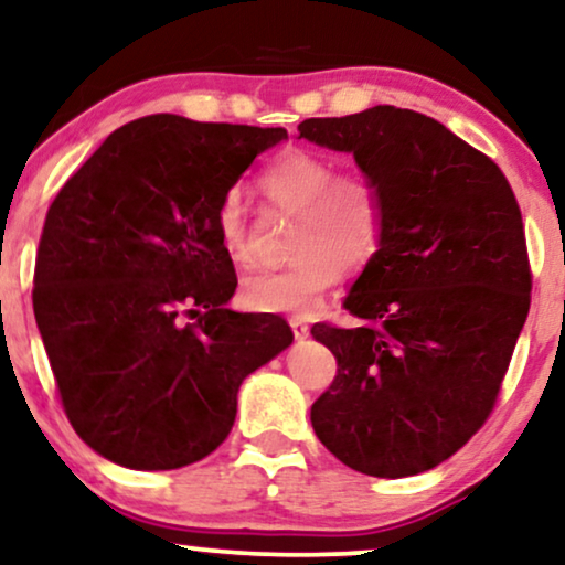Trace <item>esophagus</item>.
I'll return each mask as SVG.
<instances>
[{
	"label": "esophagus",
	"mask_w": 565,
	"mask_h": 565,
	"mask_svg": "<svg viewBox=\"0 0 565 565\" xmlns=\"http://www.w3.org/2000/svg\"><path fill=\"white\" fill-rule=\"evenodd\" d=\"M290 329L296 334V340H306L309 337V324L303 319H290Z\"/></svg>",
	"instance_id": "obj_1"
}]
</instances>
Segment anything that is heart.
I'll list each match as a JSON object with an SVG mask.
<instances>
[{
    "mask_svg": "<svg viewBox=\"0 0 565 565\" xmlns=\"http://www.w3.org/2000/svg\"><path fill=\"white\" fill-rule=\"evenodd\" d=\"M262 192L277 210L298 217L290 252L296 259L277 273L246 277L241 298L248 309L309 317L342 269L371 265L384 241V204L365 173H337L332 160L311 150H285L259 175ZM217 238L233 262H248L246 202L231 189L215 212Z\"/></svg>",
    "mask_w": 565,
    "mask_h": 565,
    "instance_id": "obj_1",
    "label": "heart"
}]
</instances>
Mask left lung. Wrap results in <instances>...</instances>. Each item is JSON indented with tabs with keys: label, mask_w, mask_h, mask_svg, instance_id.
I'll return each mask as SVG.
<instances>
[{
	"label": "left lung",
	"mask_w": 565,
	"mask_h": 565,
	"mask_svg": "<svg viewBox=\"0 0 565 565\" xmlns=\"http://www.w3.org/2000/svg\"><path fill=\"white\" fill-rule=\"evenodd\" d=\"M298 137L350 152L384 204L379 254L345 296L361 327L311 329L337 358L313 434L371 478L434 470L486 423L530 311L514 192L493 160L409 108L306 119Z\"/></svg>",
	"instance_id": "left-lung-1"
}]
</instances>
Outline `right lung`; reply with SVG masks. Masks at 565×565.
Here are the masks:
<instances>
[{"label": "right lung", "mask_w": 565, "mask_h": 565, "mask_svg": "<svg viewBox=\"0 0 565 565\" xmlns=\"http://www.w3.org/2000/svg\"><path fill=\"white\" fill-rule=\"evenodd\" d=\"M282 127L156 114L104 139L51 202L33 311L77 436L129 470H179L225 441L282 319L228 309L215 212ZM189 312L194 326H186Z\"/></svg>", "instance_id": "1"}]
</instances>
